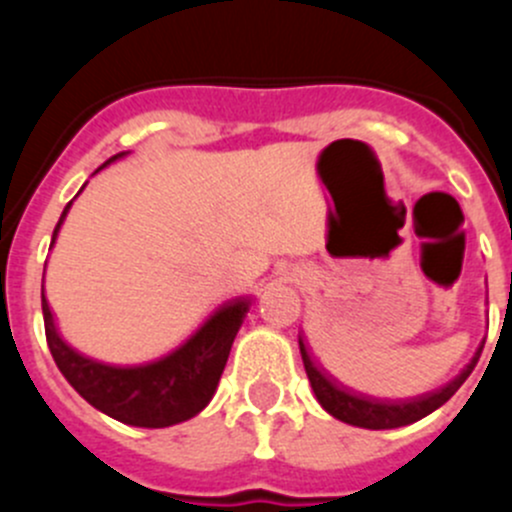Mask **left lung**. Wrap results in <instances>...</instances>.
<instances>
[{"label": "left lung", "mask_w": 512, "mask_h": 512, "mask_svg": "<svg viewBox=\"0 0 512 512\" xmlns=\"http://www.w3.org/2000/svg\"><path fill=\"white\" fill-rule=\"evenodd\" d=\"M485 339L480 342V347L473 354V359L453 376L448 384L438 386V389L426 391V394L409 396V399H376V396L361 394V391L349 389L342 381L334 379L329 371H324V366H319L314 361V356L309 354L307 342H304V334H299V352H302L304 371H307V379L312 384L314 396H317L319 406H322L327 414H332L339 421L349 423V426L359 428H371V431H384V428H399L409 426V423L421 421L423 416L433 414L436 409H441L458 389H461L463 381L471 376V371L476 369L480 352H483Z\"/></svg>", "instance_id": "8db88e82"}]
</instances>
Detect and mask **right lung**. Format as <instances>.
Masks as SVG:
<instances>
[{"mask_svg":"<svg viewBox=\"0 0 512 512\" xmlns=\"http://www.w3.org/2000/svg\"><path fill=\"white\" fill-rule=\"evenodd\" d=\"M128 151L108 158L106 165L126 158ZM96 170V173H98ZM86 188V185H84ZM81 188V190H84ZM79 190V193H81ZM74 203V200H71ZM71 203L61 213L51 235V247L69 215ZM49 247V250H51ZM252 297H232L218 304L210 317L173 352L143 364H106L91 359L64 342L51 314L49 299L41 289V312L49 352L64 379L101 414L138 428H165L198 416L215 396L218 381L230 356L232 342L250 312Z\"/></svg>","mask_w":512,"mask_h":512,"instance_id":"1","label":"right lung"}]
</instances>
